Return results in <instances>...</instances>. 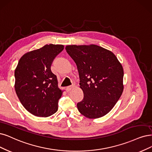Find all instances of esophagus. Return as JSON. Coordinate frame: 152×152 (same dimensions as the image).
Here are the masks:
<instances>
[{
  "label": "esophagus",
  "instance_id": "obj_1",
  "mask_svg": "<svg viewBox=\"0 0 152 152\" xmlns=\"http://www.w3.org/2000/svg\"><path fill=\"white\" fill-rule=\"evenodd\" d=\"M74 88V85H72V86H68V87H67L66 88V91L68 93V92H69L71 89Z\"/></svg>",
  "mask_w": 152,
  "mask_h": 152
}]
</instances>
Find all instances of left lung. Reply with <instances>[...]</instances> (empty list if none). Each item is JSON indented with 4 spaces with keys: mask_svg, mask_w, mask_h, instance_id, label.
<instances>
[{
    "mask_svg": "<svg viewBox=\"0 0 152 152\" xmlns=\"http://www.w3.org/2000/svg\"><path fill=\"white\" fill-rule=\"evenodd\" d=\"M79 72L84 93L78 110L88 118H98L111 110L123 91V69L116 56L96 45L66 47Z\"/></svg>",
    "mask_w": 152,
    "mask_h": 152,
    "instance_id": "1",
    "label": "left lung"
}]
</instances>
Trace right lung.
<instances>
[{
	"instance_id": "right-lung-1",
	"label": "right lung",
	"mask_w": 152,
	"mask_h": 152,
	"mask_svg": "<svg viewBox=\"0 0 152 152\" xmlns=\"http://www.w3.org/2000/svg\"><path fill=\"white\" fill-rule=\"evenodd\" d=\"M63 49V45L46 44L19 61L14 72L15 90L21 104L33 115L48 117L58 111L63 91L50 66Z\"/></svg>"
}]
</instances>
